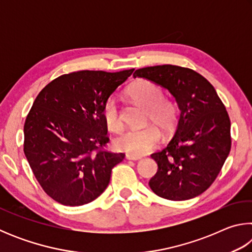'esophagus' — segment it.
<instances>
[{
    "label": "esophagus",
    "mask_w": 252,
    "mask_h": 252,
    "mask_svg": "<svg viewBox=\"0 0 252 252\" xmlns=\"http://www.w3.org/2000/svg\"><path fill=\"white\" fill-rule=\"evenodd\" d=\"M126 158L127 160H132V161H139V160H141L142 158L141 157H139V156H134V155H126Z\"/></svg>",
    "instance_id": "esophagus-1"
}]
</instances>
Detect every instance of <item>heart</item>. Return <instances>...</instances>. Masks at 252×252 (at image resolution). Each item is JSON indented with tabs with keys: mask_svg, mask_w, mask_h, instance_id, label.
<instances>
[{
	"mask_svg": "<svg viewBox=\"0 0 252 252\" xmlns=\"http://www.w3.org/2000/svg\"><path fill=\"white\" fill-rule=\"evenodd\" d=\"M127 95L135 103L147 109V123H155L164 132L172 129L177 120V105L172 101L164 99L163 90L159 85L148 80H139L130 85ZM102 116L110 131L119 132L122 129L120 109L114 96H110L104 102ZM157 126H149L141 130L123 132L114 140V147L130 155H146L155 149L160 141V132Z\"/></svg>",
	"mask_w": 252,
	"mask_h": 252,
	"instance_id": "1",
	"label": "heart"
}]
</instances>
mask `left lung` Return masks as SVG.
<instances>
[{"label":"left lung","instance_id":"left-lung-1","mask_svg":"<svg viewBox=\"0 0 252 252\" xmlns=\"http://www.w3.org/2000/svg\"><path fill=\"white\" fill-rule=\"evenodd\" d=\"M133 76L167 89L180 110L173 138L151 155L158 171L149 186L157 195L173 201L197 197L216 180L231 149L225 106L212 84L187 67L148 66Z\"/></svg>","mask_w":252,"mask_h":252}]
</instances>
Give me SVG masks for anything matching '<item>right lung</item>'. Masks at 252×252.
Listing matches in <instances>:
<instances>
[{
	"label": "right lung",
	"mask_w": 252,
	"mask_h": 252,
	"mask_svg": "<svg viewBox=\"0 0 252 252\" xmlns=\"http://www.w3.org/2000/svg\"><path fill=\"white\" fill-rule=\"evenodd\" d=\"M134 69L117 73L78 71L42 90L24 123V155L46 194L64 206H82L106 189L123 153L109 142L102 108Z\"/></svg>",
	"instance_id": "1"
}]
</instances>
